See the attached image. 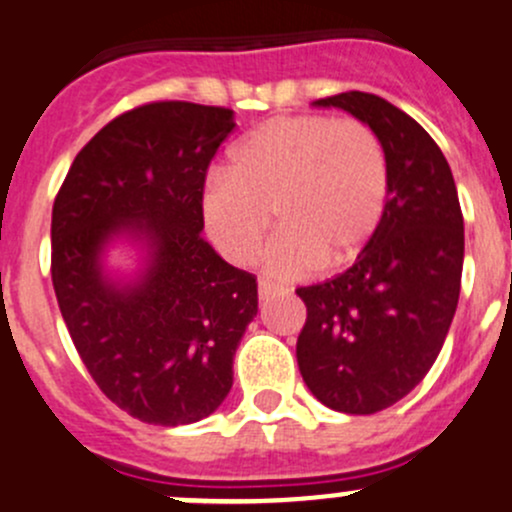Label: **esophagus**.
<instances>
[{
    "mask_svg": "<svg viewBox=\"0 0 512 512\" xmlns=\"http://www.w3.org/2000/svg\"><path fill=\"white\" fill-rule=\"evenodd\" d=\"M278 291H281V288H278L276 283L266 281V278H261V281H258V296H261V298H271V296H276Z\"/></svg>",
    "mask_w": 512,
    "mask_h": 512,
    "instance_id": "34e87169",
    "label": "esophagus"
}]
</instances>
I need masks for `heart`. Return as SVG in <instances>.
Segmentation results:
<instances>
[{
	"label": "heart",
	"instance_id": "obj_1",
	"mask_svg": "<svg viewBox=\"0 0 512 512\" xmlns=\"http://www.w3.org/2000/svg\"><path fill=\"white\" fill-rule=\"evenodd\" d=\"M391 174L381 139L358 119L281 116L251 131L231 169L206 179V234L231 263L251 266L263 249L271 214L281 234L268 268L296 278L356 261L386 214Z\"/></svg>",
	"mask_w": 512,
	"mask_h": 512
}]
</instances>
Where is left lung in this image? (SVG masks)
<instances>
[{
	"label": "left lung",
	"mask_w": 512,
	"mask_h": 512,
	"mask_svg": "<svg viewBox=\"0 0 512 512\" xmlns=\"http://www.w3.org/2000/svg\"><path fill=\"white\" fill-rule=\"evenodd\" d=\"M316 104L351 111L376 131L391 191L356 263L296 288L306 303L298 371L323 406L371 416L408 396L443 348L460 296L463 211L443 151L406 111L366 91Z\"/></svg>",
	"instance_id": "left-lung-1"
}]
</instances>
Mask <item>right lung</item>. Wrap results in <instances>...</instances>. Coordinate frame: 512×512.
I'll use <instances>...</instances> for the list:
<instances>
[{"instance_id": "add662e5", "label": "right lung", "mask_w": 512, "mask_h": 512, "mask_svg": "<svg viewBox=\"0 0 512 512\" xmlns=\"http://www.w3.org/2000/svg\"><path fill=\"white\" fill-rule=\"evenodd\" d=\"M234 111L149 101L124 111L74 159L52 209V283L74 348L111 403L151 426L211 416L234 383V353L258 283L201 236L206 171ZM129 228L155 246L139 287L100 276V246Z\"/></svg>"}]
</instances>
